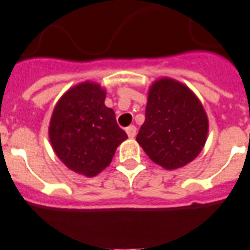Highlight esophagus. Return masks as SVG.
I'll list each match as a JSON object with an SVG mask.
<instances>
[{
  "instance_id": "esophagus-1",
  "label": "esophagus",
  "mask_w": 250,
  "mask_h": 250,
  "mask_svg": "<svg viewBox=\"0 0 250 250\" xmlns=\"http://www.w3.org/2000/svg\"><path fill=\"white\" fill-rule=\"evenodd\" d=\"M126 133H127V135H129L130 139H133V138L137 135V126L130 125L129 127H126Z\"/></svg>"
}]
</instances>
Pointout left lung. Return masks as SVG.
Segmentation results:
<instances>
[{"mask_svg":"<svg viewBox=\"0 0 250 250\" xmlns=\"http://www.w3.org/2000/svg\"><path fill=\"white\" fill-rule=\"evenodd\" d=\"M207 135V113L185 84L171 78L152 83L137 142L154 164L166 170L184 167L201 153Z\"/></svg>","mask_w":250,"mask_h":250,"instance_id":"8db88e82","label":"left lung"}]
</instances>
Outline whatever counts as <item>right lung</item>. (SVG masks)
<instances>
[{
	"mask_svg": "<svg viewBox=\"0 0 250 250\" xmlns=\"http://www.w3.org/2000/svg\"><path fill=\"white\" fill-rule=\"evenodd\" d=\"M106 89L94 82L71 86L53 108L48 137L56 156L74 172L93 177L112 161L126 133L104 104Z\"/></svg>",
	"mask_w": 250,
	"mask_h": 250,
	"instance_id": "1",
	"label": "right lung"
}]
</instances>
